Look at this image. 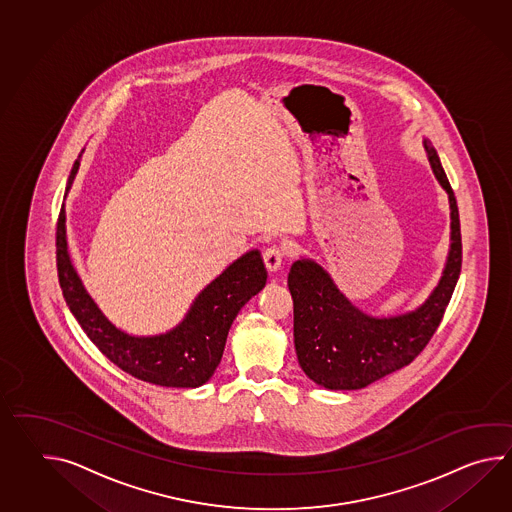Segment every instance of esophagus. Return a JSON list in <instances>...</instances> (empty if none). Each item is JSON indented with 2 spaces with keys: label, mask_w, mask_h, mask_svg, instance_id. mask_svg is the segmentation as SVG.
Returning <instances> with one entry per match:
<instances>
[{
  "label": "esophagus",
  "mask_w": 512,
  "mask_h": 512,
  "mask_svg": "<svg viewBox=\"0 0 512 512\" xmlns=\"http://www.w3.org/2000/svg\"><path fill=\"white\" fill-rule=\"evenodd\" d=\"M262 259H264V264H266V270L270 273H275L283 264L284 250L279 248V246H270L268 250L264 251Z\"/></svg>",
  "instance_id": "1"
}]
</instances>
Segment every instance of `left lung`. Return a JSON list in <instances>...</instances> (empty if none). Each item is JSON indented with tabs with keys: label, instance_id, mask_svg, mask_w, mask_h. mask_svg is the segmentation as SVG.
Returning a JSON list of instances; mask_svg holds the SVG:
<instances>
[{
	"label": "left lung",
	"instance_id": "1",
	"mask_svg": "<svg viewBox=\"0 0 512 512\" xmlns=\"http://www.w3.org/2000/svg\"><path fill=\"white\" fill-rule=\"evenodd\" d=\"M437 182L450 202V250L443 275L421 307L397 316H371L353 305L312 259L288 273L294 299V343L305 375L332 391L362 389L411 364L432 340L461 273L463 246L454 191L430 141H422Z\"/></svg>",
	"mask_w": 512,
	"mask_h": 512
}]
</instances>
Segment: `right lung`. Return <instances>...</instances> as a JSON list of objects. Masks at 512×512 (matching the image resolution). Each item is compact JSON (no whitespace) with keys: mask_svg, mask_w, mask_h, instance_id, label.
<instances>
[{"mask_svg":"<svg viewBox=\"0 0 512 512\" xmlns=\"http://www.w3.org/2000/svg\"><path fill=\"white\" fill-rule=\"evenodd\" d=\"M82 152L69 172L66 196L79 171ZM57 268L71 314L110 362L148 384L183 389L204 386L213 376L233 319L268 279L261 251H248L205 286L174 329L156 336L128 334L104 316L80 281L69 257L64 204L57 224Z\"/></svg>","mask_w":512,"mask_h":512,"instance_id":"add662e5","label":"right lung"}]
</instances>
